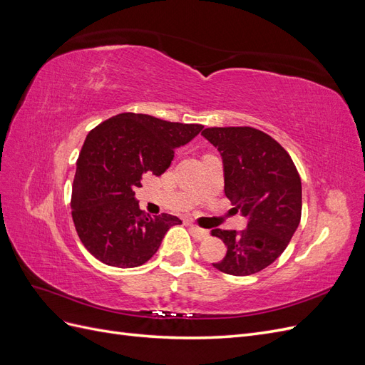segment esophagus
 Masks as SVG:
<instances>
[{
  "label": "esophagus",
  "mask_w": 365,
  "mask_h": 365,
  "mask_svg": "<svg viewBox=\"0 0 365 365\" xmlns=\"http://www.w3.org/2000/svg\"><path fill=\"white\" fill-rule=\"evenodd\" d=\"M190 230H192V235L197 239V240H204V239H207L208 237V231L207 230H202V228H200V227H196V225H190Z\"/></svg>",
  "instance_id": "34e87169"
}]
</instances>
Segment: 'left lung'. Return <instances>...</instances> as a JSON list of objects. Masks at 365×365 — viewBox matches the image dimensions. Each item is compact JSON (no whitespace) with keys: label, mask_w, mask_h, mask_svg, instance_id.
Returning <instances> with one entry per match:
<instances>
[{"label":"left lung","mask_w":365,"mask_h":365,"mask_svg":"<svg viewBox=\"0 0 365 365\" xmlns=\"http://www.w3.org/2000/svg\"><path fill=\"white\" fill-rule=\"evenodd\" d=\"M219 150L224 192L247 228L212 230L224 240L225 257L213 263L231 275L259 272L288 247L302 217V180L277 141L254 128H207L201 134Z\"/></svg>","instance_id":"left-lung-1"}]
</instances>
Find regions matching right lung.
Segmentation results:
<instances>
[{"label":"right lung","instance_id":"obj_1","mask_svg":"<svg viewBox=\"0 0 365 365\" xmlns=\"http://www.w3.org/2000/svg\"><path fill=\"white\" fill-rule=\"evenodd\" d=\"M202 128L125 113L88 134L76 164L71 215L83 247L97 260L115 268L140 267L158 251L169 228L182 224L172 215H146L135 189L145 173H164L175 150Z\"/></svg>","mask_w":365,"mask_h":365}]
</instances>
